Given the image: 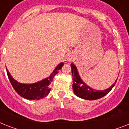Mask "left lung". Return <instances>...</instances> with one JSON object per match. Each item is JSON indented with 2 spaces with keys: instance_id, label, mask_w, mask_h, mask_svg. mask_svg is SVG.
<instances>
[{
  "instance_id": "obj_1",
  "label": "left lung",
  "mask_w": 129,
  "mask_h": 129,
  "mask_svg": "<svg viewBox=\"0 0 129 129\" xmlns=\"http://www.w3.org/2000/svg\"><path fill=\"white\" fill-rule=\"evenodd\" d=\"M71 68H72V74L73 76L72 88L74 92L78 97H80L84 100H97L106 96L112 90L117 80H116L112 86L106 90H96L86 84L82 80L79 74L78 69L74 63H71Z\"/></svg>"
}]
</instances>
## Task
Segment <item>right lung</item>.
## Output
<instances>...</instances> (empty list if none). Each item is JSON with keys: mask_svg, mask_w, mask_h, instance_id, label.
Here are the masks:
<instances>
[{"mask_svg": "<svg viewBox=\"0 0 129 129\" xmlns=\"http://www.w3.org/2000/svg\"><path fill=\"white\" fill-rule=\"evenodd\" d=\"M63 63L61 62L57 65V66L51 74L50 76L42 80L33 84H22L15 80L11 76L9 70L7 69L8 77L13 88L18 94L27 100H40L45 98L50 92V84L59 70L61 69Z\"/></svg>", "mask_w": 129, "mask_h": 129, "instance_id": "obj_1", "label": "right lung"}]
</instances>
